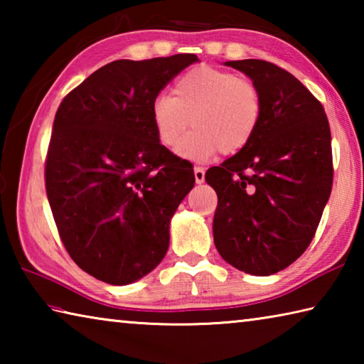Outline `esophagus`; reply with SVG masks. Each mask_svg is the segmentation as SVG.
Here are the masks:
<instances>
[{"label":"esophagus","mask_w":364,"mask_h":364,"mask_svg":"<svg viewBox=\"0 0 364 364\" xmlns=\"http://www.w3.org/2000/svg\"><path fill=\"white\" fill-rule=\"evenodd\" d=\"M194 178H196V183L200 184L205 181V170L202 167H194Z\"/></svg>","instance_id":"obj_1"}]
</instances>
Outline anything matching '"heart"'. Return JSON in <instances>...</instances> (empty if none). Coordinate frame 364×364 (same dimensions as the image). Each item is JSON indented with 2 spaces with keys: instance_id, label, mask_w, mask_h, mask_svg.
Here are the masks:
<instances>
[{
  "instance_id": "b5f03b06",
  "label": "heart",
  "mask_w": 364,
  "mask_h": 364,
  "mask_svg": "<svg viewBox=\"0 0 364 364\" xmlns=\"http://www.w3.org/2000/svg\"><path fill=\"white\" fill-rule=\"evenodd\" d=\"M263 112L258 86L230 70L200 65L176 80L173 97L160 95L151 106V119L160 144L178 147L181 157L205 162L217 152H241L254 139Z\"/></svg>"
}]
</instances>
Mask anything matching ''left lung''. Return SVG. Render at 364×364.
I'll return each mask as SVG.
<instances>
[{"label":"left lung","instance_id":"obj_1","mask_svg":"<svg viewBox=\"0 0 364 364\" xmlns=\"http://www.w3.org/2000/svg\"><path fill=\"white\" fill-rule=\"evenodd\" d=\"M260 90L262 120L241 152L205 173L218 196L213 242L234 268L268 276L310 245L332 189L323 104L292 73L262 59L230 60Z\"/></svg>","mask_w":364,"mask_h":364}]
</instances>
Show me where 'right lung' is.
<instances>
[{
    "instance_id": "right-lung-1",
    "label": "right lung",
    "mask_w": 364,
    "mask_h": 364,
    "mask_svg": "<svg viewBox=\"0 0 364 364\" xmlns=\"http://www.w3.org/2000/svg\"><path fill=\"white\" fill-rule=\"evenodd\" d=\"M196 54L114 60L67 95L54 117L45 186L72 260L107 284L162 262L170 220L194 186L188 160L160 144L151 106Z\"/></svg>"
}]
</instances>
